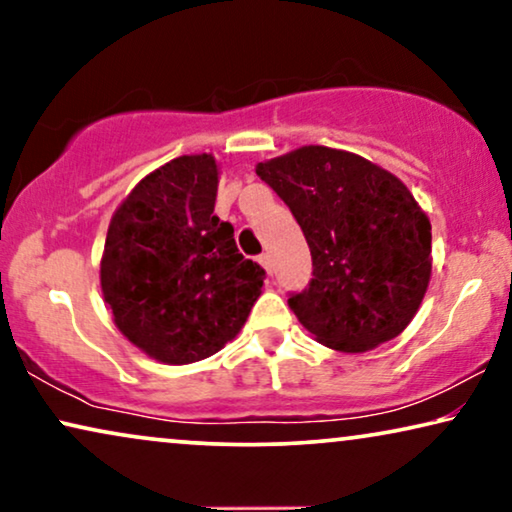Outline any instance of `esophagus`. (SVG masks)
<instances>
[{
  "label": "esophagus",
  "mask_w": 512,
  "mask_h": 512,
  "mask_svg": "<svg viewBox=\"0 0 512 512\" xmlns=\"http://www.w3.org/2000/svg\"><path fill=\"white\" fill-rule=\"evenodd\" d=\"M258 263L263 265V270L268 272V275H272V261H270V256L268 254H263V256H258Z\"/></svg>",
  "instance_id": "esophagus-1"
}]
</instances>
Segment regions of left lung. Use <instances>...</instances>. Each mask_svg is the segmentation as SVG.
<instances>
[{"instance_id": "1", "label": "left lung", "mask_w": 512, "mask_h": 512, "mask_svg": "<svg viewBox=\"0 0 512 512\" xmlns=\"http://www.w3.org/2000/svg\"><path fill=\"white\" fill-rule=\"evenodd\" d=\"M256 174L289 205L310 244L312 282L289 298L335 352L361 354L405 331L431 279V223L384 167L331 146H300Z\"/></svg>"}]
</instances>
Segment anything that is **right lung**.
<instances>
[{
    "instance_id": "1",
    "label": "right lung",
    "mask_w": 512,
    "mask_h": 512,
    "mask_svg": "<svg viewBox=\"0 0 512 512\" xmlns=\"http://www.w3.org/2000/svg\"><path fill=\"white\" fill-rule=\"evenodd\" d=\"M212 153L179 156L139 181L111 216L100 261L104 303L132 345L167 366L202 361L240 333L265 270L214 214Z\"/></svg>"
}]
</instances>
